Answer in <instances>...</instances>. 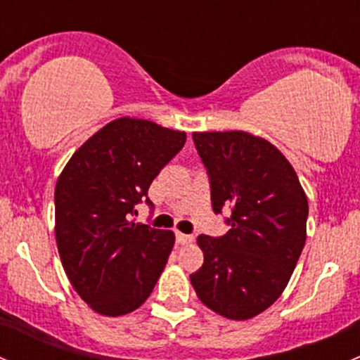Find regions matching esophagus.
<instances>
[{
    "mask_svg": "<svg viewBox=\"0 0 360 360\" xmlns=\"http://www.w3.org/2000/svg\"><path fill=\"white\" fill-rule=\"evenodd\" d=\"M176 240H177V244H191V242H193V237H191V235H184V233H181V231H176Z\"/></svg>",
    "mask_w": 360,
    "mask_h": 360,
    "instance_id": "obj_1",
    "label": "esophagus"
}]
</instances>
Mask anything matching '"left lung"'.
Instances as JSON below:
<instances>
[{"instance_id":"left-lung-1","label":"left lung","mask_w":360,"mask_h":360,"mask_svg":"<svg viewBox=\"0 0 360 360\" xmlns=\"http://www.w3.org/2000/svg\"><path fill=\"white\" fill-rule=\"evenodd\" d=\"M193 143L216 214L224 207L226 235L197 238L200 270L191 274L205 307L233 321L266 310L288 285L307 240L308 200L291 163L261 137L195 132Z\"/></svg>"}]
</instances>
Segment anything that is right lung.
I'll return each instance as SVG.
<instances>
[{
    "mask_svg": "<svg viewBox=\"0 0 360 360\" xmlns=\"http://www.w3.org/2000/svg\"><path fill=\"white\" fill-rule=\"evenodd\" d=\"M186 143L148 120L118 118L94 134L56 186V240L69 282L101 315L118 317L148 300L174 245L172 231L134 223L136 205Z\"/></svg>",
    "mask_w": 360,
    "mask_h": 360,
    "instance_id": "add662e5",
    "label": "right lung"
}]
</instances>
